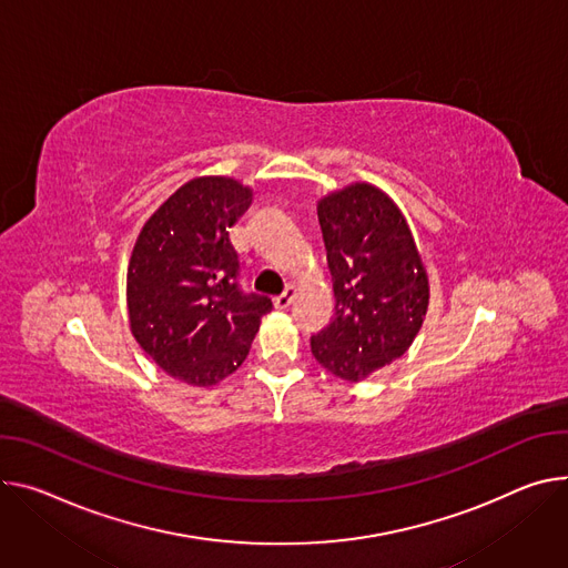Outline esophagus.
<instances>
[{"label": "esophagus", "instance_id": "34e87169", "mask_svg": "<svg viewBox=\"0 0 568 568\" xmlns=\"http://www.w3.org/2000/svg\"><path fill=\"white\" fill-rule=\"evenodd\" d=\"M296 298V290L292 287V285H287L285 287V292L283 294H278L276 298H274V305L278 307V311H285V307H290L292 305V301Z\"/></svg>", "mask_w": 568, "mask_h": 568}]
</instances>
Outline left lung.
<instances>
[{
    "label": "left lung",
    "mask_w": 568,
    "mask_h": 568,
    "mask_svg": "<svg viewBox=\"0 0 568 568\" xmlns=\"http://www.w3.org/2000/svg\"><path fill=\"white\" fill-rule=\"evenodd\" d=\"M335 292L333 322L311 337L317 363L357 383L415 342L428 311V276L398 205L353 183L317 205Z\"/></svg>",
    "instance_id": "1"
}]
</instances>
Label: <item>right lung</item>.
Masks as SVG:
<instances>
[{"instance_id":"add662e5","label":"right lung","mask_w":568,"mask_h":568,"mask_svg":"<svg viewBox=\"0 0 568 568\" xmlns=\"http://www.w3.org/2000/svg\"><path fill=\"white\" fill-rule=\"evenodd\" d=\"M251 187L229 176L181 185L142 226L126 274L131 333L170 376L211 387L248 355L272 298L240 287L231 229Z\"/></svg>"}]
</instances>
